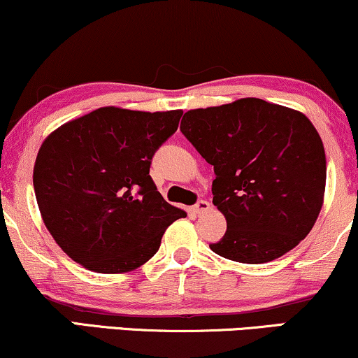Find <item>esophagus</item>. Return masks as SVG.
<instances>
[{
  "instance_id": "34e87169",
  "label": "esophagus",
  "mask_w": 358,
  "mask_h": 358,
  "mask_svg": "<svg viewBox=\"0 0 358 358\" xmlns=\"http://www.w3.org/2000/svg\"><path fill=\"white\" fill-rule=\"evenodd\" d=\"M208 210H210V203L206 200H200L193 206V211L196 213V215H203V213H206Z\"/></svg>"
}]
</instances>
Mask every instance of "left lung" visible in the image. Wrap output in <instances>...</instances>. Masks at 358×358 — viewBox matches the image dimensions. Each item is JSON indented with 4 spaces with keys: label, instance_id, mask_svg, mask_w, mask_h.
<instances>
[{
    "label": "left lung",
    "instance_id": "8db88e82",
    "mask_svg": "<svg viewBox=\"0 0 358 358\" xmlns=\"http://www.w3.org/2000/svg\"><path fill=\"white\" fill-rule=\"evenodd\" d=\"M180 129L215 169L213 205L228 229L213 252L262 264L310 233L327 166L322 138L302 112L246 97L188 110Z\"/></svg>",
    "mask_w": 358,
    "mask_h": 358
}]
</instances>
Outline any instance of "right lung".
<instances>
[{
	"instance_id": "add662e5",
	"label": "right lung",
	"mask_w": 358,
	"mask_h": 358,
	"mask_svg": "<svg viewBox=\"0 0 358 358\" xmlns=\"http://www.w3.org/2000/svg\"><path fill=\"white\" fill-rule=\"evenodd\" d=\"M182 114L101 107L48 135L36 157L34 193L48 231L72 261L94 273H129L187 216L148 175Z\"/></svg>"
}]
</instances>
